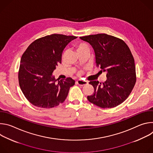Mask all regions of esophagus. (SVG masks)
Listing matches in <instances>:
<instances>
[{
  "label": "esophagus",
  "mask_w": 153,
  "mask_h": 153,
  "mask_svg": "<svg viewBox=\"0 0 153 153\" xmlns=\"http://www.w3.org/2000/svg\"><path fill=\"white\" fill-rule=\"evenodd\" d=\"M76 83L80 86H83V85H86L87 83H88V82H87L86 81H84V80H79L76 82Z\"/></svg>",
  "instance_id": "esophagus-1"
}]
</instances>
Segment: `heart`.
<instances>
[{
	"mask_svg": "<svg viewBox=\"0 0 153 153\" xmlns=\"http://www.w3.org/2000/svg\"><path fill=\"white\" fill-rule=\"evenodd\" d=\"M75 47H76V50L77 54H79L82 51H84L85 50H90L88 45L85 42L77 43V44H76Z\"/></svg>",
	"mask_w": 153,
	"mask_h": 153,
	"instance_id": "heart-1",
	"label": "heart"
}]
</instances>
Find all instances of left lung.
<instances>
[{
    "label": "left lung",
    "mask_w": 153,
    "mask_h": 153,
    "mask_svg": "<svg viewBox=\"0 0 153 153\" xmlns=\"http://www.w3.org/2000/svg\"><path fill=\"white\" fill-rule=\"evenodd\" d=\"M80 38L92 46L96 66L106 72L107 79L103 83L89 82L94 92L87 99L102 108L118 106L128 98L136 82L134 59L129 47L122 39L106 34Z\"/></svg>",
    "instance_id": "1"
}]
</instances>
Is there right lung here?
<instances>
[{
	"instance_id": "add662e5",
	"label": "right lung",
	"mask_w": 153,
	"mask_h": 153,
	"mask_svg": "<svg viewBox=\"0 0 153 153\" xmlns=\"http://www.w3.org/2000/svg\"><path fill=\"white\" fill-rule=\"evenodd\" d=\"M77 37L53 34L36 39L22 56L18 74L20 89L33 105L51 108L63 103L75 81L56 80L53 73L61 63L62 52Z\"/></svg>"
}]
</instances>
